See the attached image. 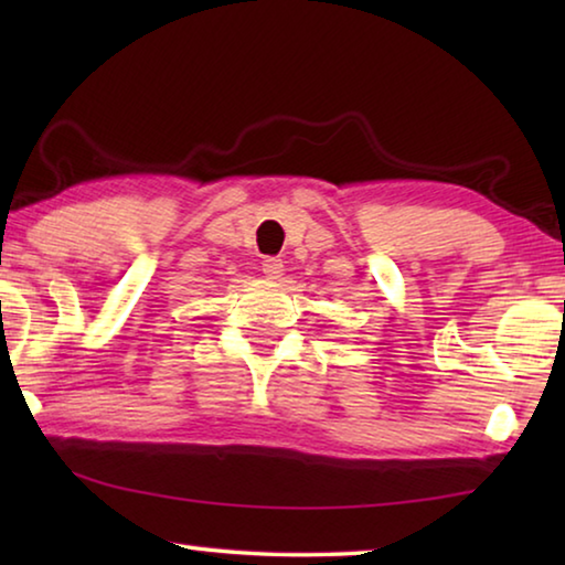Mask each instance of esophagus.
<instances>
[{
  "label": "esophagus",
  "mask_w": 565,
  "mask_h": 565,
  "mask_svg": "<svg viewBox=\"0 0 565 565\" xmlns=\"http://www.w3.org/2000/svg\"><path fill=\"white\" fill-rule=\"evenodd\" d=\"M262 271H264L266 279L279 281L281 276H284V262H281V259H274V256H271V259H264Z\"/></svg>",
  "instance_id": "esophagus-1"
}]
</instances>
